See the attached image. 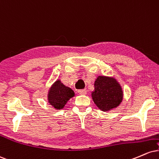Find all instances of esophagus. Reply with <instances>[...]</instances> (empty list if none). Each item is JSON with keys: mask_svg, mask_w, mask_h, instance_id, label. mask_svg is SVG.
I'll return each instance as SVG.
<instances>
[{"mask_svg": "<svg viewBox=\"0 0 159 159\" xmlns=\"http://www.w3.org/2000/svg\"><path fill=\"white\" fill-rule=\"evenodd\" d=\"M77 93L80 95H83V94H86L87 93V90L86 89H81V90H78Z\"/></svg>", "mask_w": 159, "mask_h": 159, "instance_id": "esophagus-1", "label": "esophagus"}]
</instances>
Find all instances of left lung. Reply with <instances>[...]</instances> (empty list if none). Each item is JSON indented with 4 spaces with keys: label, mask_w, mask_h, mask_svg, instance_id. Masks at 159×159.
I'll list each match as a JSON object with an SVG mask.
<instances>
[{
    "label": "left lung",
    "mask_w": 159,
    "mask_h": 159,
    "mask_svg": "<svg viewBox=\"0 0 159 159\" xmlns=\"http://www.w3.org/2000/svg\"><path fill=\"white\" fill-rule=\"evenodd\" d=\"M91 97L101 111H109L121 103L124 91L115 78L99 76L94 82V91L91 93Z\"/></svg>",
    "instance_id": "8db88e82"
}]
</instances>
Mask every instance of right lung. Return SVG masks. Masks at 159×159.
Listing matches in <instances>:
<instances>
[{"label": "right lung", "mask_w": 159, "mask_h": 159, "mask_svg": "<svg viewBox=\"0 0 159 159\" xmlns=\"http://www.w3.org/2000/svg\"><path fill=\"white\" fill-rule=\"evenodd\" d=\"M74 96V91L70 88L65 87L60 80H57L48 91V103L55 109H61L64 108L67 102Z\"/></svg>", "instance_id": "right-lung-1"}]
</instances>
